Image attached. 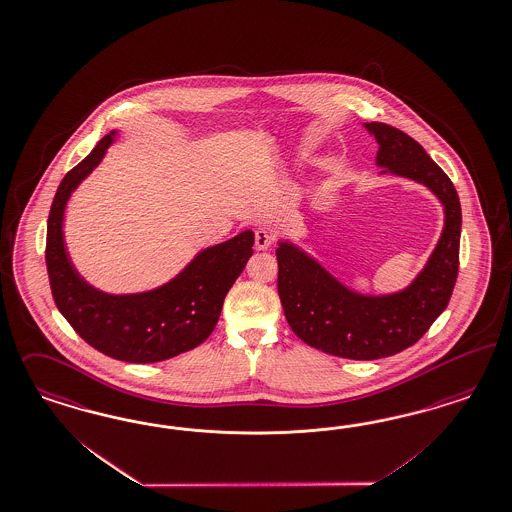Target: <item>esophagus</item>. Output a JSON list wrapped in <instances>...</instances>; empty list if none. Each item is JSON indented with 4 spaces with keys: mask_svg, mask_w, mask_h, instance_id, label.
Returning <instances> with one entry per match:
<instances>
[{
    "mask_svg": "<svg viewBox=\"0 0 512 512\" xmlns=\"http://www.w3.org/2000/svg\"><path fill=\"white\" fill-rule=\"evenodd\" d=\"M254 239H256V248L258 250H267V248L271 247V243H273V235L264 228L256 229V237Z\"/></svg>",
    "mask_w": 512,
    "mask_h": 512,
    "instance_id": "esophagus-1",
    "label": "esophagus"
}]
</instances>
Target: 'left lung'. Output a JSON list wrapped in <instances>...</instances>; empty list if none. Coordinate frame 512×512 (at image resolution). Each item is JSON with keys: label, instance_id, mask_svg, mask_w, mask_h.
Here are the masks:
<instances>
[{"label": "left lung", "instance_id": "left-lung-1", "mask_svg": "<svg viewBox=\"0 0 512 512\" xmlns=\"http://www.w3.org/2000/svg\"><path fill=\"white\" fill-rule=\"evenodd\" d=\"M378 142L379 174L414 180L444 207V228L425 267L406 288L362 294L334 277L292 241L279 239V298L294 334L343 359L376 360L414 345L446 309L459 267L461 205L452 180L412 136L385 123H364Z\"/></svg>", "mask_w": 512, "mask_h": 512}]
</instances>
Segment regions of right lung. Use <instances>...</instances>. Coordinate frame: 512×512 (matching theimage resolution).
Wrapping results in <instances>:
<instances>
[{
	"label": "right lung",
	"instance_id": "right-lung-1",
	"mask_svg": "<svg viewBox=\"0 0 512 512\" xmlns=\"http://www.w3.org/2000/svg\"><path fill=\"white\" fill-rule=\"evenodd\" d=\"M117 131L68 172L47 222L45 262L58 311L77 334L112 359L148 364L172 359L209 338L224 298L252 256L254 231L245 229L220 245L203 248L176 277L134 294H110L87 283L64 241V212L77 186L95 171Z\"/></svg>",
	"mask_w": 512,
	"mask_h": 512
}]
</instances>
